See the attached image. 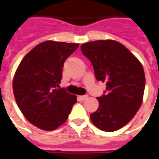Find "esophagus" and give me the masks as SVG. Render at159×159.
Masks as SVG:
<instances>
[{
    "label": "esophagus",
    "mask_w": 159,
    "mask_h": 159,
    "mask_svg": "<svg viewBox=\"0 0 159 159\" xmlns=\"http://www.w3.org/2000/svg\"><path fill=\"white\" fill-rule=\"evenodd\" d=\"M88 95H81V96H78V100H85L86 99H88Z\"/></svg>",
    "instance_id": "34e87169"
}]
</instances>
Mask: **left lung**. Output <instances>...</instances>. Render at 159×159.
<instances>
[{"label": "left lung", "instance_id": "left-lung-1", "mask_svg": "<svg viewBox=\"0 0 159 159\" xmlns=\"http://www.w3.org/2000/svg\"><path fill=\"white\" fill-rule=\"evenodd\" d=\"M98 81L106 83L103 95L97 97L99 108L90 114L95 126L107 132L119 129L140 107L145 90V73L140 62L123 44L99 40L81 46Z\"/></svg>", "mask_w": 159, "mask_h": 159}]
</instances>
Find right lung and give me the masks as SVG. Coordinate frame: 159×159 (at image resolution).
Instances as JSON below:
<instances>
[{
	"instance_id": "obj_1",
	"label": "right lung",
	"mask_w": 159,
	"mask_h": 159,
	"mask_svg": "<svg viewBox=\"0 0 159 159\" xmlns=\"http://www.w3.org/2000/svg\"><path fill=\"white\" fill-rule=\"evenodd\" d=\"M79 44L48 41L26 54L13 78L18 107L30 123L53 130L66 122L76 97L59 89L64 63Z\"/></svg>"
}]
</instances>
